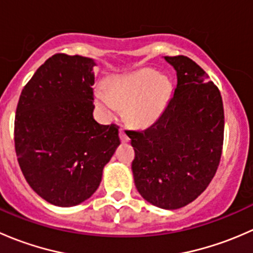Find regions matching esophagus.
Instances as JSON below:
<instances>
[{"instance_id":"obj_1","label":"esophagus","mask_w":253,"mask_h":253,"mask_svg":"<svg viewBox=\"0 0 253 253\" xmlns=\"http://www.w3.org/2000/svg\"><path fill=\"white\" fill-rule=\"evenodd\" d=\"M120 139H121V142L122 143H126V142H128L129 141V138H128V136H127L126 133H125V131L124 129H120Z\"/></svg>"}]
</instances>
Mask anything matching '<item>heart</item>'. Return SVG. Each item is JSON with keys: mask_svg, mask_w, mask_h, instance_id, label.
Wrapping results in <instances>:
<instances>
[{"mask_svg": "<svg viewBox=\"0 0 253 253\" xmlns=\"http://www.w3.org/2000/svg\"><path fill=\"white\" fill-rule=\"evenodd\" d=\"M171 85L167 77L152 70H141L111 78L106 91H95V104L106 119H115L120 109L132 125L145 127L154 124L169 100Z\"/></svg>", "mask_w": 253, "mask_h": 253, "instance_id": "heart-1", "label": "heart"}]
</instances>
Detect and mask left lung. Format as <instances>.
Listing matches in <instances>:
<instances>
[{
	"label": "left lung",
	"mask_w": 253,
	"mask_h": 253,
	"mask_svg": "<svg viewBox=\"0 0 253 253\" xmlns=\"http://www.w3.org/2000/svg\"><path fill=\"white\" fill-rule=\"evenodd\" d=\"M164 60L174 67L176 86L159 119L144 131H128L136 152L134 185L150 205L177 209L195 201L220 162L224 109L208 75L186 56Z\"/></svg>",
	"instance_id": "left-lung-1"
}]
</instances>
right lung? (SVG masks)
<instances>
[{
  "mask_svg": "<svg viewBox=\"0 0 253 253\" xmlns=\"http://www.w3.org/2000/svg\"><path fill=\"white\" fill-rule=\"evenodd\" d=\"M95 66L83 56H52L18 101V163L30 187L53 206L73 207L90 198L120 145L119 127L98 124L93 116Z\"/></svg>",
  "mask_w": 253,
  "mask_h": 253,
  "instance_id": "obj_1",
  "label": "right lung"
}]
</instances>
